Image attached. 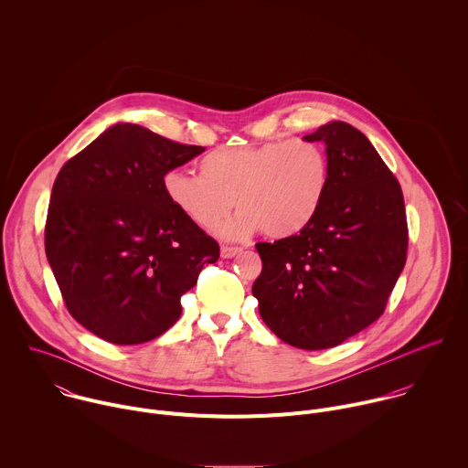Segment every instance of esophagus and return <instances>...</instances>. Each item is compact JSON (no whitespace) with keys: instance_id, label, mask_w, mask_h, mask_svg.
Here are the masks:
<instances>
[{"instance_id":"esophagus-1","label":"esophagus","mask_w":468,"mask_h":468,"mask_svg":"<svg viewBox=\"0 0 468 468\" xmlns=\"http://www.w3.org/2000/svg\"><path fill=\"white\" fill-rule=\"evenodd\" d=\"M237 253H240V248H237V246H222V248H220V255H222L224 259H231V257H235Z\"/></svg>"}]
</instances>
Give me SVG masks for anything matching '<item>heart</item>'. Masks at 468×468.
I'll list each match as a JSON object with an SVG mask.
<instances>
[{"instance_id": "1", "label": "heart", "mask_w": 468, "mask_h": 468, "mask_svg": "<svg viewBox=\"0 0 468 468\" xmlns=\"http://www.w3.org/2000/svg\"><path fill=\"white\" fill-rule=\"evenodd\" d=\"M198 171H167L164 193L173 207L207 231L237 206L239 217L222 229L233 240L261 229L270 239L301 233L320 213L331 184L325 148L306 139L218 148L204 155Z\"/></svg>"}]
</instances>
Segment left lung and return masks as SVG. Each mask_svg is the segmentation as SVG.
I'll list each match as a JSON object with an SVG mask.
<instances>
[{
    "mask_svg": "<svg viewBox=\"0 0 468 468\" xmlns=\"http://www.w3.org/2000/svg\"><path fill=\"white\" fill-rule=\"evenodd\" d=\"M303 139L322 141L331 164L325 202L299 235L255 244L259 314L297 349L340 346L378 320L406 264L400 186L371 141L344 121Z\"/></svg>",
    "mask_w": 468,
    "mask_h": 468,
    "instance_id": "8db88e82",
    "label": "left lung"
}]
</instances>
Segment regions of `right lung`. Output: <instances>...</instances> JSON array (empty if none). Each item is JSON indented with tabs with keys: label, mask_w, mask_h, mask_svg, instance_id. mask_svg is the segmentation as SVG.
<instances>
[{
	"label": "right lung",
	"mask_w": 468,
	"mask_h": 468,
	"mask_svg": "<svg viewBox=\"0 0 468 468\" xmlns=\"http://www.w3.org/2000/svg\"><path fill=\"white\" fill-rule=\"evenodd\" d=\"M204 146L139 124L104 130L58 173L46 255L69 314L95 336L137 346L162 336L220 248L167 200L162 178Z\"/></svg>",
	"instance_id": "add662e5"
}]
</instances>
